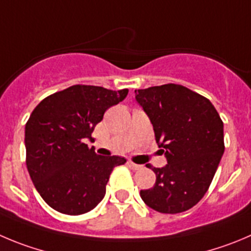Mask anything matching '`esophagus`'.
<instances>
[{"label":"esophagus","instance_id":"obj_1","mask_svg":"<svg viewBox=\"0 0 251 251\" xmlns=\"http://www.w3.org/2000/svg\"><path fill=\"white\" fill-rule=\"evenodd\" d=\"M127 165H128V167H130V168H132V170H135V171H137V170H141V168H142V166H141V165H136V163L131 162V161H128V162H127Z\"/></svg>","mask_w":251,"mask_h":251}]
</instances>
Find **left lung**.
I'll list each match as a JSON object with an SVG mask.
<instances>
[{
  "instance_id": "obj_1",
  "label": "left lung",
  "mask_w": 251,
  "mask_h": 251,
  "mask_svg": "<svg viewBox=\"0 0 251 251\" xmlns=\"http://www.w3.org/2000/svg\"><path fill=\"white\" fill-rule=\"evenodd\" d=\"M153 126L167 165L156 168V183L140 192L156 212L191 209L209 188L224 153L223 121L207 98L177 84L135 90Z\"/></svg>"
}]
</instances>
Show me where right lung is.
I'll use <instances>...</instances> for the list:
<instances>
[{"mask_svg":"<svg viewBox=\"0 0 251 251\" xmlns=\"http://www.w3.org/2000/svg\"><path fill=\"white\" fill-rule=\"evenodd\" d=\"M127 89L73 85L51 94L32 111L25 130V163L44 202L57 212L79 215L97 207L114 167L126 160L99 156L84 144L104 112L123 101Z\"/></svg>","mask_w":251,"mask_h":251,"instance_id":"1","label":"right lung"}]
</instances>
